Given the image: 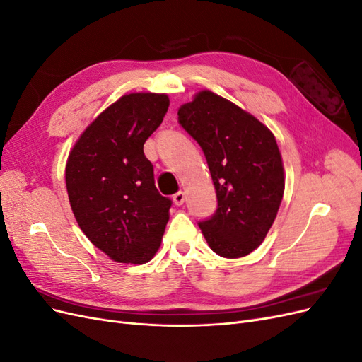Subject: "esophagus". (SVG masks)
<instances>
[{
	"label": "esophagus",
	"instance_id": "1",
	"mask_svg": "<svg viewBox=\"0 0 362 362\" xmlns=\"http://www.w3.org/2000/svg\"><path fill=\"white\" fill-rule=\"evenodd\" d=\"M184 201H185V194L182 193V192H178L177 194H173V204L175 205H182L184 204Z\"/></svg>",
	"mask_w": 362,
	"mask_h": 362
}]
</instances>
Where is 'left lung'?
<instances>
[{"mask_svg": "<svg viewBox=\"0 0 362 362\" xmlns=\"http://www.w3.org/2000/svg\"><path fill=\"white\" fill-rule=\"evenodd\" d=\"M178 119L202 148L217 194L216 213L199 222L208 246L225 258L249 255L264 242L286 189L275 136L254 115L206 89L178 108Z\"/></svg>", "mask_w": 362, "mask_h": 362, "instance_id": "1", "label": "left lung"}]
</instances>
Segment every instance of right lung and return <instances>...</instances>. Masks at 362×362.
<instances>
[{
    "instance_id": "obj_1",
    "label": "right lung",
    "mask_w": 362,
    "mask_h": 362,
    "mask_svg": "<svg viewBox=\"0 0 362 362\" xmlns=\"http://www.w3.org/2000/svg\"><path fill=\"white\" fill-rule=\"evenodd\" d=\"M168 107L166 93L120 96L96 116L69 152L64 178L75 221L116 262L145 264L161 245L172 202L156 187L144 145Z\"/></svg>"
}]
</instances>
